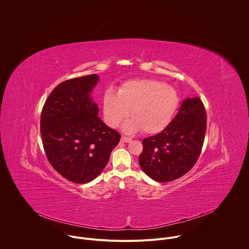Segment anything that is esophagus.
Listing matches in <instances>:
<instances>
[{
  "label": "esophagus",
  "instance_id": "esophagus-1",
  "mask_svg": "<svg viewBox=\"0 0 249 249\" xmlns=\"http://www.w3.org/2000/svg\"><path fill=\"white\" fill-rule=\"evenodd\" d=\"M130 141H131V138H130V137L122 136V138H121V142H123V143H129Z\"/></svg>",
  "mask_w": 249,
  "mask_h": 249
}]
</instances>
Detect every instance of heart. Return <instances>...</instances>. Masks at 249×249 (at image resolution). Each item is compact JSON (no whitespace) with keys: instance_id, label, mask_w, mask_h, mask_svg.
Segmentation results:
<instances>
[{"instance_id":"b5f03b06","label":"heart","mask_w":249,"mask_h":249,"mask_svg":"<svg viewBox=\"0 0 249 249\" xmlns=\"http://www.w3.org/2000/svg\"><path fill=\"white\" fill-rule=\"evenodd\" d=\"M178 105L176 89L164 82L153 79H135L123 84L118 94L107 89L103 95V114L111 127L118 126L128 116L124 129L133 132L141 129L153 134L163 130L171 122Z\"/></svg>"}]
</instances>
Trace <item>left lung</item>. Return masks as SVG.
<instances>
[{
	"label": "left lung",
	"instance_id": "obj_1",
	"mask_svg": "<svg viewBox=\"0 0 249 249\" xmlns=\"http://www.w3.org/2000/svg\"><path fill=\"white\" fill-rule=\"evenodd\" d=\"M207 114L199 97L183 100L173 121L159 134L142 141V170L153 179L166 182L186 174L197 162L204 144Z\"/></svg>",
	"mask_w": 249,
	"mask_h": 249
}]
</instances>
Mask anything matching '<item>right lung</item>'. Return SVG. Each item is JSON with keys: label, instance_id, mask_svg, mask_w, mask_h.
I'll return each mask as SVG.
<instances>
[{"label": "right lung", "instance_id": "obj_1", "mask_svg": "<svg viewBox=\"0 0 249 249\" xmlns=\"http://www.w3.org/2000/svg\"><path fill=\"white\" fill-rule=\"evenodd\" d=\"M96 74L59 84L47 97L40 115V133L46 158L67 179L86 183L108 163L121 134L97 116L89 92Z\"/></svg>", "mask_w": 249, "mask_h": 249}]
</instances>
